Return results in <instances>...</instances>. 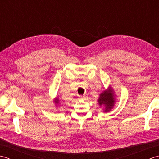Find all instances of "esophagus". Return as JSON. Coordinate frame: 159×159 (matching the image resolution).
<instances>
[{"instance_id":"esophagus-1","label":"esophagus","mask_w":159,"mask_h":159,"mask_svg":"<svg viewBox=\"0 0 159 159\" xmlns=\"http://www.w3.org/2000/svg\"><path fill=\"white\" fill-rule=\"evenodd\" d=\"M87 95H83V96H80V99H82V100H86V99H87Z\"/></svg>"}]
</instances>
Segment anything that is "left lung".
<instances>
[{
	"instance_id": "1",
	"label": "left lung",
	"mask_w": 159,
	"mask_h": 159,
	"mask_svg": "<svg viewBox=\"0 0 159 159\" xmlns=\"http://www.w3.org/2000/svg\"><path fill=\"white\" fill-rule=\"evenodd\" d=\"M116 95L112 85H109L108 88L101 93L98 99V104L100 107H102L104 113L109 112L113 109L116 102Z\"/></svg>"
}]
</instances>
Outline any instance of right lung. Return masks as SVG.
I'll list each match as a JSON object with an SVG mask.
<instances>
[{
  "label": "right lung",
  "instance_id": "add662e5",
  "mask_svg": "<svg viewBox=\"0 0 159 159\" xmlns=\"http://www.w3.org/2000/svg\"><path fill=\"white\" fill-rule=\"evenodd\" d=\"M53 102H55V107H59V105H60V100L59 99L58 97H56L54 99Z\"/></svg>",
  "mask_w": 159,
  "mask_h": 159
}]
</instances>
